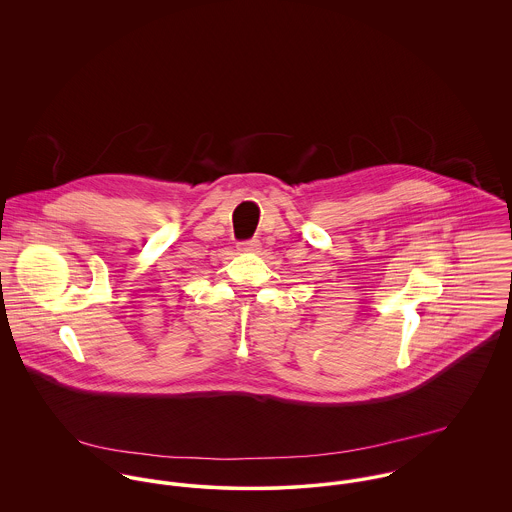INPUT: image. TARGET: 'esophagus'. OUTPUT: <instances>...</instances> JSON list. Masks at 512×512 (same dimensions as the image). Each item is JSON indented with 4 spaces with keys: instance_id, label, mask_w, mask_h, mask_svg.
Here are the masks:
<instances>
[{
    "instance_id": "1",
    "label": "esophagus",
    "mask_w": 512,
    "mask_h": 512,
    "mask_svg": "<svg viewBox=\"0 0 512 512\" xmlns=\"http://www.w3.org/2000/svg\"><path fill=\"white\" fill-rule=\"evenodd\" d=\"M238 246H240V250H242V252H258L262 244H260V240H258V238H250V240L240 242Z\"/></svg>"
}]
</instances>
